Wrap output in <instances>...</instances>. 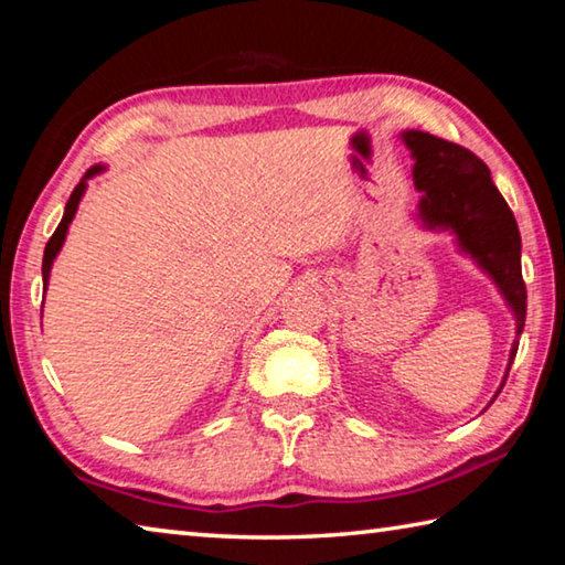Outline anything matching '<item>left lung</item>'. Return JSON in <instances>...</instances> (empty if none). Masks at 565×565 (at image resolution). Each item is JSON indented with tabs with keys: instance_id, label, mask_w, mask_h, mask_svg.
I'll return each instance as SVG.
<instances>
[{
	"instance_id": "obj_1",
	"label": "left lung",
	"mask_w": 565,
	"mask_h": 565,
	"mask_svg": "<svg viewBox=\"0 0 565 565\" xmlns=\"http://www.w3.org/2000/svg\"><path fill=\"white\" fill-rule=\"evenodd\" d=\"M404 145L414 154V184L420 191L418 216L424 226L454 232L456 242L491 276L515 317V341L505 376L519 351L525 323V284L521 274V234L513 212L491 181L489 167L473 151L438 139L428 131H404ZM491 398V404L495 401Z\"/></svg>"
}]
</instances>
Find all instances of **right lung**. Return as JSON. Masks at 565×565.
<instances>
[{"mask_svg":"<svg viewBox=\"0 0 565 565\" xmlns=\"http://www.w3.org/2000/svg\"><path fill=\"white\" fill-rule=\"evenodd\" d=\"M99 171H104V167H92V169L87 171V174H84V179L79 181V184L74 186L72 196H70V202H66V206H64V216H62V222H60V226H56V232L52 234L50 242H46V248H44V259H42V279H44V291H46V284H50V271H52V264H54V259H56V254H60V248H62L64 238H66V232H70V224H72V218H74V214H76V206H79V202H82V196H84V189H87V179H92L94 174H99Z\"/></svg>","mask_w":565,"mask_h":565,"instance_id":"add662e5","label":"right lung"}]
</instances>
